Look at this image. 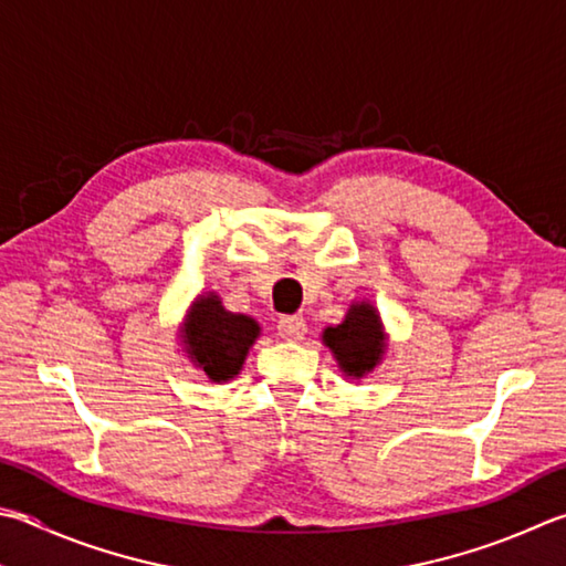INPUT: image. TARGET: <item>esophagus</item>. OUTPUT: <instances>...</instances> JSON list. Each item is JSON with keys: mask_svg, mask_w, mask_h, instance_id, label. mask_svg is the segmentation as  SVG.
Segmentation results:
<instances>
[{"mask_svg": "<svg viewBox=\"0 0 566 566\" xmlns=\"http://www.w3.org/2000/svg\"><path fill=\"white\" fill-rule=\"evenodd\" d=\"M276 332H280L284 342H302L306 334V322L302 316H282Z\"/></svg>", "mask_w": 566, "mask_h": 566, "instance_id": "obj_1", "label": "esophagus"}]
</instances>
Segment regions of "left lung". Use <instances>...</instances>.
<instances>
[{
  "label": "left lung",
  "mask_w": 566,
  "mask_h": 566,
  "mask_svg": "<svg viewBox=\"0 0 566 566\" xmlns=\"http://www.w3.org/2000/svg\"><path fill=\"white\" fill-rule=\"evenodd\" d=\"M322 344L332 352L338 371L348 381H361L381 366L388 352L384 318L374 302H352L342 324L326 326Z\"/></svg>",
  "instance_id": "8db88e82"
}]
</instances>
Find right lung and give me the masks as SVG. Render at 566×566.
Wrapping results in <instances>:
<instances>
[{
    "mask_svg": "<svg viewBox=\"0 0 566 566\" xmlns=\"http://www.w3.org/2000/svg\"><path fill=\"white\" fill-rule=\"evenodd\" d=\"M260 334L262 326L252 316L224 310L218 292H202L185 314L178 336L182 354L198 371L212 384H230Z\"/></svg>",
    "mask_w": 566,
    "mask_h": 566,
    "instance_id": "1",
    "label": "right lung"
}]
</instances>
